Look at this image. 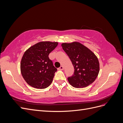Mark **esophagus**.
I'll use <instances>...</instances> for the list:
<instances>
[{"label": "esophagus", "instance_id": "esophagus-1", "mask_svg": "<svg viewBox=\"0 0 123 123\" xmlns=\"http://www.w3.org/2000/svg\"><path fill=\"white\" fill-rule=\"evenodd\" d=\"M58 70H64V67L61 66L60 67H59V68H58Z\"/></svg>", "mask_w": 123, "mask_h": 123}]
</instances>
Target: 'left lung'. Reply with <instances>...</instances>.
<instances>
[{"label":"left lung","instance_id":"left-lung-1","mask_svg":"<svg viewBox=\"0 0 123 123\" xmlns=\"http://www.w3.org/2000/svg\"><path fill=\"white\" fill-rule=\"evenodd\" d=\"M62 47L74 68V74L68 78L69 84L77 88H84L91 84L99 71L97 56L89 48L77 42L62 43Z\"/></svg>","mask_w":123,"mask_h":123}]
</instances>
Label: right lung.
Instances as JSON below:
<instances>
[{
	"instance_id": "add662e5",
	"label": "right lung",
	"mask_w": 123,
	"mask_h": 123,
	"mask_svg": "<svg viewBox=\"0 0 123 123\" xmlns=\"http://www.w3.org/2000/svg\"><path fill=\"white\" fill-rule=\"evenodd\" d=\"M57 42H40L25 51L20 62V71L28 85L37 89L49 87L57 69L49 54L58 45Z\"/></svg>"
}]
</instances>
